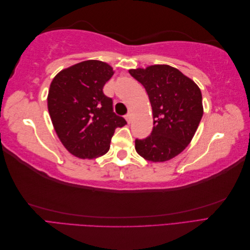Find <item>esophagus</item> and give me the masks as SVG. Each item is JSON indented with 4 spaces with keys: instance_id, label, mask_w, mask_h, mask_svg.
<instances>
[{
    "instance_id": "esophagus-1",
    "label": "esophagus",
    "mask_w": 250,
    "mask_h": 250,
    "mask_svg": "<svg viewBox=\"0 0 250 250\" xmlns=\"http://www.w3.org/2000/svg\"><path fill=\"white\" fill-rule=\"evenodd\" d=\"M125 119H126V121H127V123H131V121H132V113H131V112L127 113V115L125 116Z\"/></svg>"
}]
</instances>
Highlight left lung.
<instances>
[{
    "label": "left lung",
    "instance_id": "1",
    "mask_svg": "<svg viewBox=\"0 0 250 250\" xmlns=\"http://www.w3.org/2000/svg\"><path fill=\"white\" fill-rule=\"evenodd\" d=\"M129 74L145 87L153 115L152 132L135 140V150L149 162L169 161L183 152L197 130L203 115L201 90L168 64L131 69Z\"/></svg>",
    "mask_w": 250,
    "mask_h": 250
}]
</instances>
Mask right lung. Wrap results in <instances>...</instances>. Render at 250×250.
<instances>
[{"instance_id": "add662e5", "label": "right lung", "mask_w": 250, "mask_h": 250, "mask_svg": "<svg viewBox=\"0 0 250 250\" xmlns=\"http://www.w3.org/2000/svg\"><path fill=\"white\" fill-rule=\"evenodd\" d=\"M100 60H85L60 71L52 80L48 109L60 142L74 156L96 158L110 147L116 128L127 122L112 110L103 86L113 75Z\"/></svg>"}]
</instances>
